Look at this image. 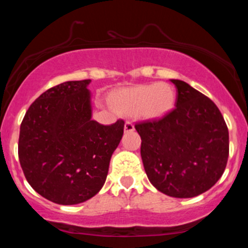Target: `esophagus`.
I'll use <instances>...</instances> for the list:
<instances>
[{
  "mask_svg": "<svg viewBox=\"0 0 248 248\" xmlns=\"http://www.w3.org/2000/svg\"><path fill=\"white\" fill-rule=\"evenodd\" d=\"M134 129H135V128H134V124L132 122L127 121L126 124H124V132H133Z\"/></svg>",
  "mask_w": 248,
  "mask_h": 248,
  "instance_id": "1",
  "label": "esophagus"
}]
</instances>
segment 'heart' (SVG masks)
Segmentation results:
<instances>
[{
	"instance_id": "b5f03b06",
	"label": "heart",
	"mask_w": 248,
	"mask_h": 248,
	"mask_svg": "<svg viewBox=\"0 0 248 248\" xmlns=\"http://www.w3.org/2000/svg\"><path fill=\"white\" fill-rule=\"evenodd\" d=\"M175 88L167 82H150L115 91L110 105L116 112L135 115L143 120H158L171 112L175 106Z\"/></svg>"
}]
</instances>
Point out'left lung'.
<instances>
[{
  "instance_id": "obj_1",
  "label": "left lung",
  "mask_w": 248,
  "mask_h": 248,
  "mask_svg": "<svg viewBox=\"0 0 248 248\" xmlns=\"http://www.w3.org/2000/svg\"><path fill=\"white\" fill-rule=\"evenodd\" d=\"M175 85V108L160 120L135 124L148 179L158 191L191 198L223 175L229 158V129L215 102L186 81Z\"/></svg>"
}]
</instances>
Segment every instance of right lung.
<instances>
[{"label": "right lung", "instance_id": "add662e5", "mask_svg": "<svg viewBox=\"0 0 248 248\" xmlns=\"http://www.w3.org/2000/svg\"><path fill=\"white\" fill-rule=\"evenodd\" d=\"M91 80L66 81L45 91L21 124L18 158L25 178L61 205L86 202L101 190L110 157L124 135V120H92Z\"/></svg>", "mask_w": 248, "mask_h": 248}]
</instances>
